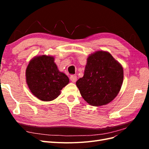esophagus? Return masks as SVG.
<instances>
[{
  "label": "esophagus",
  "instance_id": "34e87169",
  "mask_svg": "<svg viewBox=\"0 0 149 149\" xmlns=\"http://www.w3.org/2000/svg\"><path fill=\"white\" fill-rule=\"evenodd\" d=\"M70 80L73 83H75L76 81V80H77V76L76 75H71L70 76Z\"/></svg>",
  "mask_w": 149,
  "mask_h": 149
}]
</instances>
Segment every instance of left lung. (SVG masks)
I'll list each match as a JSON object with an SVG mask.
<instances>
[{
	"label": "left lung",
	"instance_id": "left-lung-1",
	"mask_svg": "<svg viewBox=\"0 0 149 149\" xmlns=\"http://www.w3.org/2000/svg\"><path fill=\"white\" fill-rule=\"evenodd\" d=\"M123 78L122 65L109 52L101 50L88 57L83 77L76 84L89 104L101 106L109 103L117 96Z\"/></svg>",
	"mask_w": 149,
	"mask_h": 149
}]
</instances>
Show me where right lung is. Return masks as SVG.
Listing matches in <instances>:
<instances>
[{"label": "right lung", "mask_w": 149, "mask_h": 149, "mask_svg": "<svg viewBox=\"0 0 149 149\" xmlns=\"http://www.w3.org/2000/svg\"><path fill=\"white\" fill-rule=\"evenodd\" d=\"M54 57L40 55L31 60L26 69V82L33 95L43 101H51L60 94L69 78L58 70Z\"/></svg>", "instance_id": "obj_1"}]
</instances>
